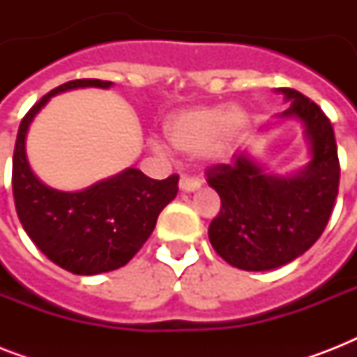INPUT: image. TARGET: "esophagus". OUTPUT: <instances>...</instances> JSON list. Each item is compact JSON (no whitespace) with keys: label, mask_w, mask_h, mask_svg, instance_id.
<instances>
[{"label":"esophagus","mask_w":357,"mask_h":357,"mask_svg":"<svg viewBox=\"0 0 357 357\" xmlns=\"http://www.w3.org/2000/svg\"><path fill=\"white\" fill-rule=\"evenodd\" d=\"M200 179L189 178V176H183V178L179 179V190L181 192H195V190L200 189Z\"/></svg>","instance_id":"34e87169"}]
</instances>
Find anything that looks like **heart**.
Masks as SVG:
<instances>
[{"label": "heart", "instance_id": "obj_1", "mask_svg": "<svg viewBox=\"0 0 357 357\" xmlns=\"http://www.w3.org/2000/svg\"><path fill=\"white\" fill-rule=\"evenodd\" d=\"M246 114L228 105L196 107L168 116L162 131L168 144L179 153L195 155L204 151L211 162L234 159L237 144L246 133ZM157 153H167L165 146L153 144Z\"/></svg>", "mask_w": 357, "mask_h": 357}]
</instances>
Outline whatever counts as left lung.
I'll return each instance as SVG.
<instances>
[{
    "label": "left lung",
    "mask_w": 357,
    "mask_h": 357,
    "mask_svg": "<svg viewBox=\"0 0 357 357\" xmlns=\"http://www.w3.org/2000/svg\"><path fill=\"white\" fill-rule=\"evenodd\" d=\"M274 92L287 102L276 122L298 120L304 128V167L280 176L244 150L234 165L207 170V183L222 204L209 226V241L241 271H272L300 257L322 235L337 198L341 170L332 123L304 94L293 89Z\"/></svg>",
    "instance_id": "8db88e82"
}]
</instances>
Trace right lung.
I'll list each match as a JSON object with an SVG mask.
<instances>
[{
    "label": "right lung",
    "mask_w": 357,
    "mask_h": 357,
    "mask_svg": "<svg viewBox=\"0 0 357 357\" xmlns=\"http://www.w3.org/2000/svg\"><path fill=\"white\" fill-rule=\"evenodd\" d=\"M111 89V81L75 79L53 89L20 123L13 157V192L25 234L47 259L79 276L123 266L148 241L157 217L178 195V176L151 179L126 168L81 190H59L36 178L25 140L35 116L61 92Z\"/></svg>",
    "instance_id": "add662e5"
}]
</instances>
